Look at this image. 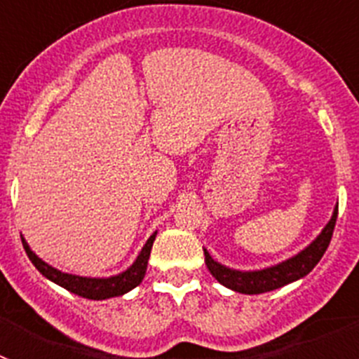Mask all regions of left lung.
Returning <instances> with one entry per match:
<instances>
[{
	"label": "left lung",
	"instance_id": "left-lung-1",
	"mask_svg": "<svg viewBox=\"0 0 359 359\" xmlns=\"http://www.w3.org/2000/svg\"><path fill=\"white\" fill-rule=\"evenodd\" d=\"M336 217H338V205L332 210L329 223L323 226V230L320 231L313 243L307 244L306 248L300 250L297 255L290 257V259L278 262V264L269 266V268L253 269V271H241V269L228 268V266L215 261L207 248H203L205 262H207V268L212 273V277L219 284H223L224 287L237 291V293L259 294L278 290V287L291 284V282L298 280V278L306 277L311 269L318 264L325 250H327L329 243H331Z\"/></svg>",
	"mask_w": 359,
	"mask_h": 359
}]
</instances>
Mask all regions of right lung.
<instances>
[{
	"instance_id": "obj_1",
	"label": "right lung",
	"mask_w": 359,
	"mask_h": 359,
	"mask_svg": "<svg viewBox=\"0 0 359 359\" xmlns=\"http://www.w3.org/2000/svg\"><path fill=\"white\" fill-rule=\"evenodd\" d=\"M156 233L154 231L151 237L147 239V243L144 244L142 252L138 253V257L135 259L131 266H129L126 271L118 275H111V277H81V275H72L65 273L61 269L53 268L48 262H44L41 257H37L36 253L32 252V248L28 246V243L25 241V237H21L23 241V248L27 252L28 259L32 261V264L36 266L37 271H39L43 277H46L48 280L55 282L57 286L65 287L69 293L79 294L82 298H90V300H106V298L113 297H122V294L129 293L131 290H135L145 277V271H147V262L149 255H151L152 243L156 239Z\"/></svg>"
}]
</instances>
